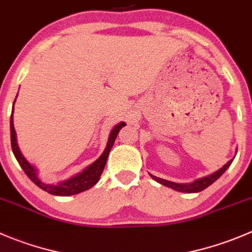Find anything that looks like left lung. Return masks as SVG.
Returning a JSON list of instances; mask_svg holds the SVG:
<instances>
[{"label": "left lung", "instance_id": "1", "mask_svg": "<svg viewBox=\"0 0 252 252\" xmlns=\"http://www.w3.org/2000/svg\"><path fill=\"white\" fill-rule=\"evenodd\" d=\"M235 155H236V151H235ZM234 158H235V156L233 157L232 159H229V161H228L227 163L222 167V168H220L218 171L213 172L212 174H208V175H206V177L199 178V179L194 180V182H191V183H187V184H180V183L169 182V180L162 179V178H157L150 173L149 174H150V177H151L152 179L156 180L157 183H159V184L164 185V187H167V188H171V189H173V190H177V191L188 192V194H191V192H200V191H202V190H205L207 187H210L211 184H213V183H215L216 180L220 177V175L224 173V172L229 168V166L232 164L233 159Z\"/></svg>", "mask_w": 252, "mask_h": 252}]
</instances>
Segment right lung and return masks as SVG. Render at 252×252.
<instances>
[{
	"mask_svg": "<svg viewBox=\"0 0 252 252\" xmlns=\"http://www.w3.org/2000/svg\"><path fill=\"white\" fill-rule=\"evenodd\" d=\"M18 96V95H17ZM16 102V100H14ZM14 102H13V108H12V116H11V144H12V150H13L14 157L17 158L18 163L22 167L23 171L25 172V174L29 177V179L32 180L34 184H36L40 189L45 190L48 194L51 195H57V196H70V195L79 194V192H83L85 190L93 188L96 183L100 179L101 174H102L103 168L106 166V162H107L108 155L113 146L114 140L117 138V134L119 133L122 128L126 126L124 122H121L117 126H114L112 128L110 136H108L107 145H106L105 150L101 154V156L96 159L95 162H93L91 164H89L86 168H84L83 171L79 172L78 174L73 175L69 179H65L63 182L57 183V184H47V183L42 182L39 178V173H37V169L23 156V154L20 152L19 147H18L17 142V133L14 130V124H13V111H14Z\"/></svg>",
	"mask_w": 252,
	"mask_h": 252,
	"instance_id": "add662e5",
	"label": "right lung"
}]
</instances>
